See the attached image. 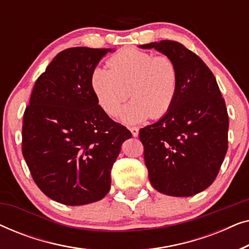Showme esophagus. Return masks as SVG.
<instances>
[{
  "instance_id": "34e87169",
  "label": "esophagus",
  "mask_w": 249,
  "mask_h": 249,
  "mask_svg": "<svg viewBox=\"0 0 249 249\" xmlns=\"http://www.w3.org/2000/svg\"><path fill=\"white\" fill-rule=\"evenodd\" d=\"M129 130L131 131V134H132V136H134V137H137L138 134H139V129L137 127H130V128H129Z\"/></svg>"
}]
</instances>
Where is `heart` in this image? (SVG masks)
<instances>
[{
    "label": "heart",
    "instance_id": "obj_1",
    "mask_svg": "<svg viewBox=\"0 0 249 249\" xmlns=\"http://www.w3.org/2000/svg\"><path fill=\"white\" fill-rule=\"evenodd\" d=\"M107 69L95 68L90 87L97 103L108 115H117L121 105V121L138 124L164 117L175 103L179 88V70L175 60L165 54L124 49L107 60Z\"/></svg>",
    "mask_w": 249,
    "mask_h": 249
}]
</instances>
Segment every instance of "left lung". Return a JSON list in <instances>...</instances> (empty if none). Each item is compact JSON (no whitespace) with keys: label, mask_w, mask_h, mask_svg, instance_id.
<instances>
[{"label":"left lung","mask_w":249,"mask_h":249,"mask_svg":"<svg viewBox=\"0 0 249 249\" xmlns=\"http://www.w3.org/2000/svg\"><path fill=\"white\" fill-rule=\"evenodd\" d=\"M141 47L172 57L179 70L172 107L139 130L149 181L165 195L193 196L212 185L227 154L226 102L210 68L181 43L161 40Z\"/></svg>","instance_id":"1"}]
</instances>
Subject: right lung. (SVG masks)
Listing matches in <instances>:
<instances>
[{"mask_svg": "<svg viewBox=\"0 0 249 249\" xmlns=\"http://www.w3.org/2000/svg\"><path fill=\"white\" fill-rule=\"evenodd\" d=\"M108 49L71 47L37 78L22 121V155L37 187L64 205L100 200L121 145L131 137L97 103L91 71Z\"/></svg>", "mask_w": 249, "mask_h": 249, "instance_id": "1", "label": "right lung"}]
</instances>
